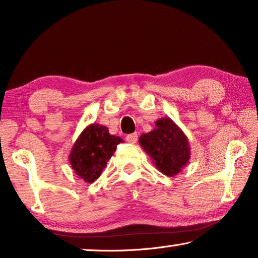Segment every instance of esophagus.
Segmentation results:
<instances>
[{
  "instance_id": "esophagus-1",
  "label": "esophagus",
  "mask_w": 258,
  "mask_h": 258,
  "mask_svg": "<svg viewBox=\"0 0 258 258\" xmlns=\"http://www.w3.org/2000/svg\"><path fill=\"white\" fill-rule=\"evenodd\" d=\"M126 141H127L128 143H137V141H138V134L137 133L128 134L127 137H126Z\"/></svg>"
}]
</instances>
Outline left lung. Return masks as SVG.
Returning a JSON list of instances; mask_svg holds the SVG:
<instances>
[{"mask_svg":"<svg viewBox=\"0 0 258 258\" xmlns=\"http://www.w3.org/2000/svg\"><path fill=\"white\" fill-rule=\"evenodd\" d=\"M139 143L156 168L167 176H175L190 160L191 151L186 135L169 117L157 120L156 127L142 134Z\"/></svg>","mask_w":258,"mask_h":258,"instance_id":"obj_1","label":"left lung"}]
</instances>
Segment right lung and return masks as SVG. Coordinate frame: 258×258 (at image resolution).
Instances as JSON below:
<instances>
[{
  "label": "right lung",
  "instance_id": "1",
  "mask_svg": "<svg viewBox=\"0 0 258 258\" xmlns=\"http://www.w3.org/2000/svg\"><path fill=\"white\" fill-rule=\"evenodd\" d=\"M123 142L119 137L109 133L106 126L97 123L87 125L74 143L69 163L72 168L86 183H93L101 175L107 161Z\"/></svg>",
  "mask_w": 258,
  "mask_h": 258
}]
</instances>
